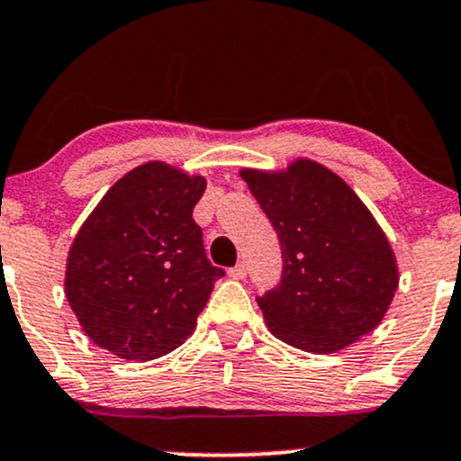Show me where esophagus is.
<instances>
[{"label": "esophagus", "mask_w": 461, "mask_h": 461, "mask_svg": "<svg viewBox=\"0 0 461 461\" xmlns=\"http://www.w3.org/2000/svg\"><path fill=\"white\" fill-rule=\"evenodd\" d=\"M230 277L231 279H245L247 277V264L238 262L234 268H230Z\"/></svg>", "instance_id": "obj_1"}]
</instances>
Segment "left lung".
<instances>
[{
    "label": "left lung",
    "instance_id": "8db88e82",
    "mask_svg": "<svg viewBox=\"0 0 461 461\" xmlns=\"http://www.w3.org/2000/svg\"><path fill=\"white\" fill-rule=\"evenodd\" d=\"M240 176L282 247V279L256 299L273 336L310 353H333L373 331L390 308L399 271L388 238L357 194L312 160Z\"/></svg>",
    "mask_w": 461,
    "mask_h": 461
}]
</instances>
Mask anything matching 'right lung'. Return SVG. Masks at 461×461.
Masks as SVG:
<instances>
[{
	"label": "right lung",
	"mask_w": 461,
	"mask_h": 461,
	"mask_svg": "<svg viewBox=\"0 0 461 461\" xmlns=\"http://www.w3.org/2000/svg\"><path fill=\"white\" fill-rule=\"evenodd\" d=\"M205 179L147 162L114 184L79 227L65 293L97 347L156 359L182 345L225 271L205 256L193 208Z\"/></svg>",
	"instance_id": "add662e5"
}]
</instances>
